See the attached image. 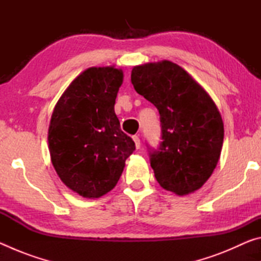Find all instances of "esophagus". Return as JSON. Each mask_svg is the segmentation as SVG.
<instances>
[{"mask_svg":"<svg viewBox=\"0 0 261 261\" xmlns=\"http://www.w3.org/2000/svg\"><path fill=\"white\" fill-rule=\"evenodd\" d=\"M132 139H134V141H135L136 147L139 148L140 147V138H139V136H134V137H132Z\"/></svg>","mask_w":261,"mask_h":261,"instance_id":"esophagus-1","label":"esophagus"}]
</instances>
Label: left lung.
Returning a JSON list of instances; mask_svg holds the SVG:
<instances>
[{
    "mask_svg": "<svg viewBox=\"0 0 261 261\" xmlns=\"http://www.w3.org/2000/svg\"><path fill=\"white\" fill-rule=\"evenodd\" d=\"M131 83L160 113L163 141L151 153L159 184L177 196L199 190L213 174L223 144V121L213 99L167 60L136 65Z\"/></svg>",
    "mask_w": 261,
    "mask_h": 261,
    "instance_id": "obj_1",
    "label": "left lung"
}]
</instances>
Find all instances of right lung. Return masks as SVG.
Segmentation results:
<instances>
[{"instance_id":"1","label":"right lung","mask_w":261,"mask_h":261,"mask_svg":"<svg viewBox=\"0 0 261 261\" xmlns=\"http://www.w3.org/2000/svg\"><path fill=\"white\" fill-rule=\"evenodd\" d=\"M123 71L92 67L70 83L53 110L48 147L62 182L84 198L116 187L135 143L121 130L114 106Z\"/></svg>"}]
</instances>
